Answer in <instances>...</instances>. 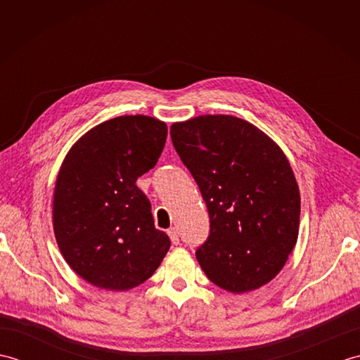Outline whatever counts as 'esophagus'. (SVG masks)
<instances>
[{"label":"esophagus","mask_w":360,"mask_h":360,"mask_svg":"<svg viewBox=\"0 0 360 360\" xmlns=\"http://www.w3.org/2000/svg\"><path fill=\"white\" fill-rule=\"evenodd\" d=\"M167 233H168V236H170V240H172L173 244H179V232H178V229H176V227L168 229Z\"/></svg>","instance_id":"obj_1"}]
</instances>
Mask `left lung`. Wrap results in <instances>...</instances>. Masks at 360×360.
<instances>
[{"label": "left lung", "instance_id": "8db88e82", "mask_svg": "<svg viewBox=\"0 0 360 360\" xmlns=\"http://www.w3.org/2000/svg\"><path fill=\"white\" fill-rule=\"evenodd\" d=\"M173 147L207 205L210 232L196 249L209 280L231 292L269 283L292 252L300 192L278 145L249 122L200 116L173 124Z\"/></svg>", "mask_w": 360, "mask_h": 360}]
</instances>
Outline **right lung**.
I'll return each instance as SVG.
<instances>
[{"label": "right lung", "mask_w": 360, "mask_h": 360, "mask_svg": "<svg viewBox=\"0 0 360 360\" xmlns=\"http://www.w3.org/2000/svg\"><path fill=\"white\" fill-rule=\"evenodd\" d=\"M165 139L164 122L120 116L89 129L65 158L53 193V233L66 263L91 285L131 289L155 274L170 249L136 186L156 165Z\"/></svg>", "instance_id": "add662e5"}]
</instances>
